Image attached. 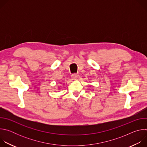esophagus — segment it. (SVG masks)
<instances>
[{
    "mask_svg": "<svg viewBox=\"0 0 147 147\" xmlns=\"http://www.w3.org/2000/svg\"><path fill=\"white\" fill-rule=\"evenodd\" d=\"M79 76L77 74H73L71 75V78L73 80H77Z\"/></svg>",
    "mask_w": 147,
    "mask_h": 147,
    "instance_id": "34e87169",
    "label": "esophagus"
}]
</instances>
